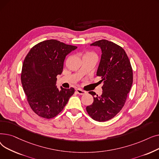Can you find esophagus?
<instances>
[{
  "label": "esophagus",
  "instance_id": "esophagus-1",
  "mask_svg": "<svg viewBox=\"0 0 159 159\" xmlns=\"http://www.w3.org/2000/svg\"><path fill=\"white\" fill-rule=\"evenodd\" d=\"M76 91H77V93H78V94H79V95H84V94H86V91H84V90H82V89H79V88L77 89H76Z\"/></svg>",
  "mask_w": 159,
  "mask_h": 159
}]
</instances>
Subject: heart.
Masks as SVG:
<instances>
[{
	"instance_id": "obj_1",
	"label": "heart",
	"mask_w": 159,
	"mask_h": 159,
	"mask_svg": "<svg viewBox=\"0 0 159 159\" xmlns=\"http://www.w3.org/2000/svg\"><path fill=\"white\" fill-rule=\"evenodd\" d=\"M89 55H95L93 52H87L84 55V56H89Z\"/></svg>"
}]
</instances>
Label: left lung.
<instances>
[{
  "label": "left lung",
  "instance_id": "1",
  "mask_svg": "<svg viewBox=\"0 0 159 159\" xmlns=\"http://www.w3.org/2000/svg\"><path fill=\"white\" fill-rule=\"evenodd\" d=\"M101 48L102 55L97 75L103 82L102 93L93 97V104L86 107L88 115L98 122L109 120L122 110L133 84V70L129 58L120 46L105 39L91 44ZM95 96L96 93L89 91Z\"/></svg>",
  "mask_w": 159,
  "mask_h": 159
}]
</instances>
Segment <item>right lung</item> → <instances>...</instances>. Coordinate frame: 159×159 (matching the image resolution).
I'll use <instances>...</instances> for the list:
<instances>
[{
    "mask_svg": "<svg viewBox=\"0 0 159 159\" xmlns=\"http://www.w3.org/2000/svg\"><path fill=\"white\" fill-rule=\"evenodd\" d=\"M77 48L57 40H47L31 48L25 57L21 72L22 88L31 110L40 117H55L73 95V88L58 89L56 81L62 72L66 56Z\"/></svg>",
    "mask_w": 159,
    "mask_h": 159,
    "instance_id": "add662e5",
    "label": "right lung"
}]
</instances>
